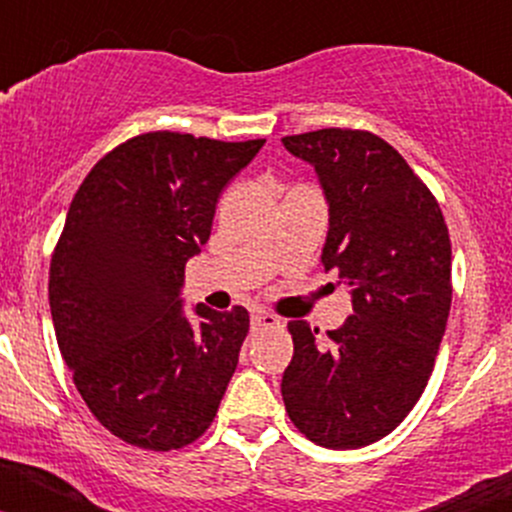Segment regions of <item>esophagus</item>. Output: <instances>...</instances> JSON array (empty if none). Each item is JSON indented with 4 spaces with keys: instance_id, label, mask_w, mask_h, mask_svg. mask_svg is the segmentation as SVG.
<instances>
[{
    "instance_id": "obj_1",
    "label": "esophagus",
    "mask_w": 512,
    "mask_h": 512,
    "mask_svg": "<svg viewBox=\"0 0 512 512\" xmlns=\"http://www.w3.org/2000/svg\"><path fill=\"white\" fill-rule=\"evenodd\" d=\"M251 323H253V328H274V325H279V318L266 310H253Z\"/></svg>"
}]
</instances>
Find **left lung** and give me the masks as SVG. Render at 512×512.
Returning <instances> with one entry per match:
<instances>
[{
	"instance_id": "left-lung-1",
	"label": "left lung",
	"mask_w": 512,
	"mask_h": 512,
	"mask_svg": "<svg viewBox=\"0 0 512 512\" xmlns=\"http://www.w3.org/2000/svg\"><path fill=\"white\" fill-rule=\"evenodd\" d=\"M315 169L328 202L325 271L354 315L328 341L305 320L287 325L289 420L325 449H361L392 433L433 372L451 310V241L441 207L379 135L325 128L282 138Z\"/></svg>"
}]
</instances>
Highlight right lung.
<instances>
[{"instance_id":"obj_1","label":"right lung","mask_w":512,"mask_h":512,"mask_svg":"<svg viewBox=\"0 0 512 512\" xmlns=\"http://www.w3.org/2000/svg\"><path fill=\"white\" fill-rule=\"evenodd\" d=\"M264 143L135 135L74 194L48 279L56 341L94 418L140 449L197 441L238 366L246 307L197 305L187 318L184 266L210 238L223 189Z\"/></svg>"}]
</instances>
